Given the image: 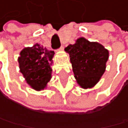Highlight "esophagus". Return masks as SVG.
<instances>
[{"label": "esophagus", "mask_w": 128, "mask_h": 128, "mask_svg": "<svg viewBox=\"0 0 128 128\" xmlns=\"http://www.w3.org/2000/svg\"><path fill=\"white\" fill-rule=\"evenodd\" d=\"M63 50H64V47H63V46H61V47H60V49H59L58 50H60V51H62Z\"/></svg>", "instance_id": "obj_1"}]
</instances>
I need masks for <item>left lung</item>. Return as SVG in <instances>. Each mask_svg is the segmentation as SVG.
<instances>
[{
  "label": "left lung",
  "mask_w": 128,
  "mask_h": 128,
  "mask_svg": "<svg viewBox=\"0 0 128 128\" xmlns=\"http://www.w3.org/2000/svg\"><path fill=\"white\" fill-rule=\"evenodd\" d=\"M69 54L77 83L83 89L94 87L106 70L109 51L100 43L79 38L65 48Z\"/></svg>",
  "instance_id": "left-lung-1"
}]
</instances>
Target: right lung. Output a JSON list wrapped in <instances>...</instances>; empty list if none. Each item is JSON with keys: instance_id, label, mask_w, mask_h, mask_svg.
Wrapping results in <instances>:
<instances>
[{"instance_id": "right-lung-1", "label": "right lung", "mask_w": 128, "mask_h": 128, "mask_svg": "<svg viewBox=\"0 0 128 128\" xmlns=\"http://www.w3.org/2000/svg\"><path fill=\"white\" fill-rule=\"evenodd\" d=\"M54 52L35 44L32 47H26L20 52L18 63L20 72L26 82L36 90H42L46 87L51 78Z\"/></svg>"}]
</instances>
